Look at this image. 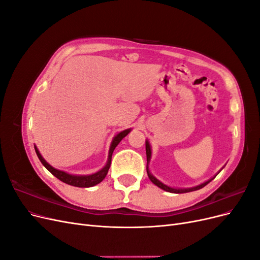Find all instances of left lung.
Wrapping results in <instances>:
<instances>
[{"label": "left lung", "instance_id": "left-lung-1", "mask_svg": "<svg viewBox=\"0 0 260 260\" xmlns=\"http://www.w3.org/2000/svg\"><path fill=\"white\" fill-rule=\"evenodd\" d=\"M145 149H146V159H147V165H146V171H147V176L149 178V180L152 181V182L157 185L158 187H160L161 190L164 191H167V192H170V193H176V194H180V193H187V192H192V191H196V190H200V188L204 187L205 185H207L211 180H214L216 178V176H214L212 178H210L209 180L205 181L204 183H201L200 185H196V186H193V187H187V188H179V187H172V186H169L167 184L162 183L161 181H159L157 178H155L152 174L151 171H149V168H148V164L149 161H151V158H152V148H151V145H149V142L148 140L145 141Z\"/></svg>", "mask_w": 260, "mask_h": 260}]
</instances>
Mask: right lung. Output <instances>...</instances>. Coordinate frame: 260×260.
<instances>
[{
	"instance_id": "1",
	"label": "right lung",
	"mask_w": 260,
	"mask_h": 260,
	"mask_svg": "<svg viewBox=\"0 0 260 260\" xmlns=\"http://www.w3.org/2000/svg\"><path fill=\"white\" fill-rule=\"evenodd\" d=\"M131 131V129H127V130H123L121 132L118 133V135H116L112 141V144H111V147H109V152H108V158H107V162L105 166L102 168L101 170H99L98 172H95V174H92V175H70V174H67V172L62 171V170H58L56 168L52 167L51 165L46 161L42 155L40 154V152H39L38 147L35 145V149H36V153H37V156L39 157V159H40V161L42 162L43 166L48 169L51 174L53 176L56 177L57 179H59L60 181H62L64 183H67L69 185H73V186H77V187H91V186H94L99 184L100 182H102L103 181L107 175L108 172V169L109 167H111V162H112V155H113V152L115 147L119 144L120 141L125 137L128 136V133Z\"/></svg>"
}]
</instances>
